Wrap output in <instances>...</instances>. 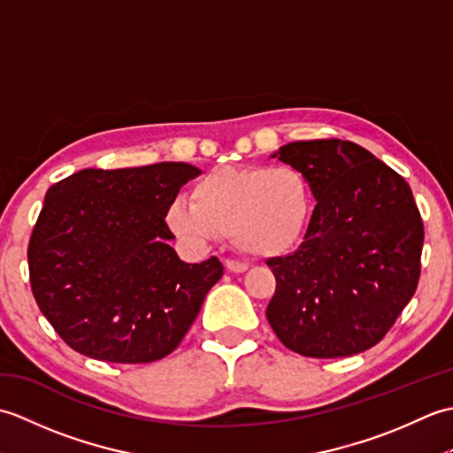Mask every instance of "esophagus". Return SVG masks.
Listing matches in <instances>:
<instances>
[{"label": "esophagus", "mask_w": 453, "mask_h": 453, "mask_svg": "<svg viewBox=\"0 0 453 453\" xmlns=\"http://www.w3.org/2000/svg\"><path fill=\"white\" fill-rule=\"evenodd\" d=\"M226 268L229 273H235V274H242V273H245L247 271V265L245 263H239V261H232V258H227L226 261Z\"/></svg>", "instance_id": "obj_1"}]
</instances>
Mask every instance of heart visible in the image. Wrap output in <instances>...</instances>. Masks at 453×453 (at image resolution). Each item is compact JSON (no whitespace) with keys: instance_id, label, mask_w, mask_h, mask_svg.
Instances as JSON below:
<instances>
[{"instance_id":"1","label":"heart","mask_w":453,"mask_h":453,"mask_svg":"<svg viewBox=\"0 0 453 453\" xmlns=\"http://www.w3.org/2000/svg\"><path fill=\"white\" fill-rule=\"evenodd\" d=\"M311 211L310 182L297 169L226 165L192 182L190 202H171L165 219L188 245L232 235L245 255L280 257L300 245Z\"/></svg>"}]
</instances>
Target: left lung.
Listing matches in <instances>:
<instances>
[{"label":"left lung","instance_id":"obj_1","mask_svg":"<svg viewBox=\"0 0 453 453\" xmlns=\"http://www.w3.org/2000/svg\"><path fill=\"white\" fill-rule=\"evenodd\" d=\"M276 156L307 179L317 206L297 251L266 261L276 278L266 319L310 358L368 350L418 286L425 226L411 187L354 142H292Z\"/></svg>","mask_w":453,"mask_h":453}]
</instances>
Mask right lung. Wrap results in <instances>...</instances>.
Returning a JSON list of instances; mask_svg holds the SVG:
<instances>
[{
  "label": "right lung",
  "mask_w": 453,
  "mask_h": 453,
  "mask_svg": "<svg viewBox=\"0 0 453 453\" xmlns=\"http://www.w3.org/2000/svg\"><path fill=\"white\" fill-rule=\"evenodd\" d=\"M188 163L83 169L46 192L28 242L33 296L75 352L114 364L165 358L224 266L182 263L165 221Z\"/></svg>",
  "instance_id": "1"
}]
</instances>
